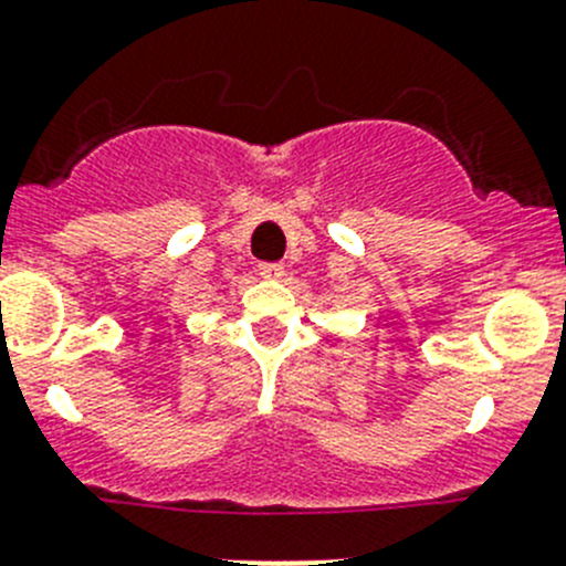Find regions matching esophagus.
<instances>
[{
  "label": "esophagus",
  "instance_id": "obj_1",
  "mask_svg": "<svg viewBox=\"0 0 566 566\" xmlns=\"http://www.w3.org/2000/svg\"><path fill=\"white\" fill-rule=\"evenodd\" d=\"M259 276H265V279H279L284 273V265L282 262H259Z\"/></svg>",
  "mask_w": 566,
  "mask_h": 566
}]
</instances>
